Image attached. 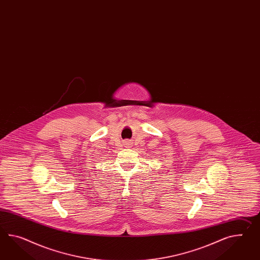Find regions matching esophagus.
I'll return each mask as SVG.
<instances>
[{
    "label": "esophagus",
    "instance_id": "obj_1",
    "mask_svg": "<svg viewBox=\"0 0 260 260\" xmlns=\"http://www.w3.org/2000/svg\"><path fill=\"white\" fill-rule=\"evenodd\" d=\"M126 145H127V146H129V143H128V142H126Z\"/></svg>",
    "mask_w": 260,
    "mask_h": 260
}]
</instances>
